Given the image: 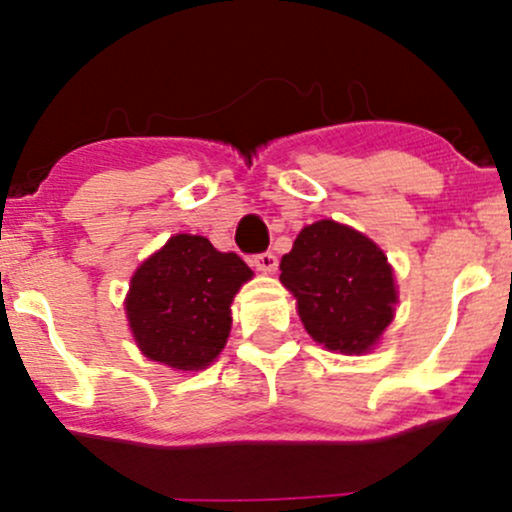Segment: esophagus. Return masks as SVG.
Returning a JSON list of instances; mask_svg holds the SVG:
<instances>
[{"instance_id": "obj_1", "label": "esophagus", "mask_w": 512, "mask_h": 512, "mask_svg": "<svg viewBox=\"0 0 512 512\" xmlns=\"http://www.w3.org/2000/svg\"><path fill=\"white\" fill-rule=\"evenodd\" d=\"M252 264H255L257 272L272 274L276 269V255H274V252H260V255L252 257Z\"/></svg>"}]
</instances>
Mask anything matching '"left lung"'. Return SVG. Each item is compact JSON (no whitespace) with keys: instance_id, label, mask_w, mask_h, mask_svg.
<instances>
[{"instance_id":"obj_1","label":"left lung","mask_w":512,"mask_h":512,"mask_svg":"<svg viewBox=\"0 0 512 512\" xmlns=\"http://www.w3.org/2000/svg\"><path fill=\"white\" fill-rule=\"evenodd\" d=\"M279 267L305 330L330 351L363 354L392 322V267L383 250L354 228L327 219L310 223Z\"/></svg>"}]
</instances>
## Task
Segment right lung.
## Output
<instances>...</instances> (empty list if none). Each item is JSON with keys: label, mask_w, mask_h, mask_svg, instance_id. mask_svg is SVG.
I'll list each match as a JSON object with an SVG mask.
<instances>
[{"label": "right lung", "mask_w": 512, "mask_h": 512, "mask_svg": "<svg viewBox=\"0 0 512 512\" xmlns=\"http://www.w3.org/2000/svg\"><path fill=\"white\" fill-rule=\"evenodd\" d=\"M252 269L202 236H173L132 276L127 317L146 358L175 370L207 368L226 346L231 301Z\"/></svg>", "instance_id": "right-lung-1"}]
</instances>
